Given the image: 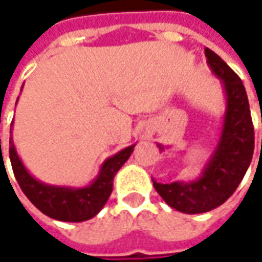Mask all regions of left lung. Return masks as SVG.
Listing matches in <instances>:
<instances>
[{
    "label": "left lung",
    "instance_id": "1",
    "mask_svg": "<svg viewBox=\"0 0 262 262\" xmlns=\"http://www.w3.org/2000/svg\"><path fill=\"white\" fill-rule=\"evenodd\" d=\"M205 56L227 94L218 146L196 181L159 183L154 179L155 189L162 199L183 213L208 212L222 205L241 183L254 154V126L243 81L212 50L205 49ZM158 146L163 150V146Z\"/></svg>",
    "mask_w": 262,
    "mask_h": 262
}]
</instances>
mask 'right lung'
I'll list each match as a JSON object with an SVG mask.
<instances>
[{
  "label": "right lung",
  "instance_id": "1",
  "mask_svg": "<svg viewBox=\"0 0 262 262\" xmlns=\"http://www.w3.org/2000/svg\"><path fill=\"white\" fill-rule=\"evenodd\" d=\"M133 147L135 145L120 150L115 156L107 158L101 165L97 178L84 188L53 186L37 181L23 165L14 147L12 138L10 139V161L19 188L35 208H38L42 213L53 220L81 222L92 220L107 202L113 191V178L117 170L123 166L124 162L129 159Z\"/></svg>",
  "mask_w": 262,
  "mask_h": 262
}]
</instances>
